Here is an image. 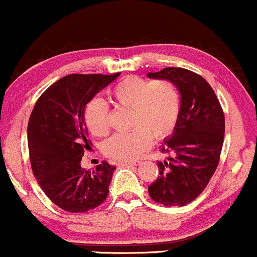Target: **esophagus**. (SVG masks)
Returning <instances> with one entry per match:
<instances>
[{"instance_id": "34e87169", "label": "esophagus", "mask_w": 257, "mask_h": 257, "mask_svg": "<svg viewBox=\"0 0 257 257\" xmlns=\"http://www.w3.org/2000/svg\"><path fill=\"white\" fill-rule=\"evenodd\" d=\"M138 164H140V162H139V161H134V162H119L118 166L119 167H128V166H138Z\"/></svg>"}]
</instances>
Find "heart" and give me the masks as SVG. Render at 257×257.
I'll return each mask as SVG.
<instances>
[{
    "instance_id": "b5f03b06",
    "label": "heart",
    "mask_w": 257,
    "mask_h": 257,
    "mask_svg": "<svg viewBox=\"0 0 257 257\" xmlns=\"http://www.w3.org/2000/svg\"><path fill=\"white\" fill-rule=\"evenodd\" d=\"M112 105L129 108V132L117 133L102 144L105 156L120 162H132L151 146L152 139L161 141L173 134L181 111L180 91L172 81L149 82L137 76L120 79L108 91ZM110 111L102 100L93 99L85 110V123L91 134L104 137L110 131Z\"/></svg>"
}]
</instances>
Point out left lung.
Masks as SVG:
<instances>
[{
	"mask_svg": "<svg viewBox=\"0 0 257 257\" xmlns=\"http://www.w3.org/2000/svg\"><path fill=\"white\" fill-rule=\"evenodd\" d=\"M147 76L172 81L181 94L178 124L161 150L172 156L157 162L159 175L149 193L159 204L184 206L204 191L219 166L225 114L213 88L198 73L166 67Z\"/></svg>",
	"mask_w": 257,
	"mask_h": 257,
	"instance_id": "obj_1",
	"label": "left lung"
}]
</instances>
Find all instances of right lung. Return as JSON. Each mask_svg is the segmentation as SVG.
Returning a JSON list of instances; mask_svg holds the SVG:
<instances>
[{
  "mask_svg": "<svg viewBox=\"0 0 257 257\" xmlns=\"http://www.w3.org/2000/svg\"><path fill=\"white\" fill-rule=\"evenodd\" d=\"M119 76L67 75L38 98L28 124L31 169L55 205L69 213H85L107 198L116 167L102 161L93 172L81 167L88 139L87 104Z\"/></svg>",
  "mask_w": 257,
  "mask_h": 257,
  "instance_id": "1",
  "label": "right lung"
}]
</instances>
